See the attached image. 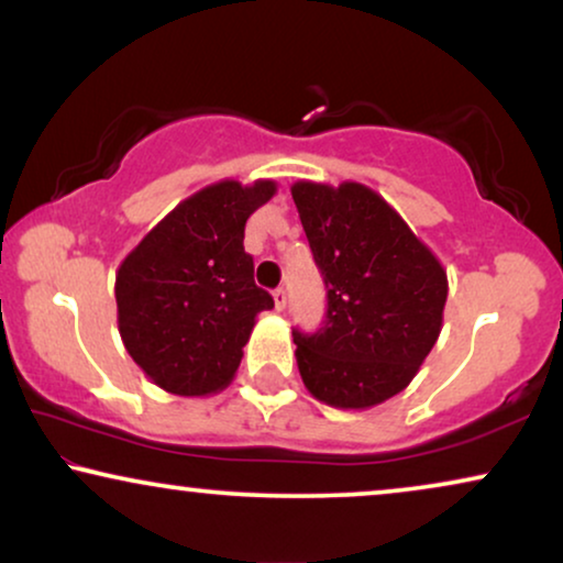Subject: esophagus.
<instances>
[{
  "mask_svg": "<svg viewBox=\"0 0 563 563\" xmlns=\"http://www.w3.org/2000/svg\"><path fill=\"white\" fill-rule=\"evenodd\" d=\"M274 307L276 310H284V307H287V291L284 289H274Z\"/></svg>",
  "mask_w": 563,
  "mask_h": 563,
  "instance_id": "esophagus-1",
  "label": "esophagus"
}]
</instances>
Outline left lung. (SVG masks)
I'll list each match as a JSON object with an SVG mask.
<instances>
[{
	"label": "left lung",
	"mask_w": 563,
	"mask_h": 563,
	"mask_svg": "<svg viewBox=\"0 0 563 563\" xmlns=\"http://www.w3.org/2000/svg\"><path fill=\"white\" fill-rule=\"evenodd\" d=\"M291 199L328 287L325 325L314 335L295 330L305 387L338 410L387 402L441 335L445 268L366 184L302 179Z\"/></svg>",
	"instance_id": "obj_1"
}]
</instances>
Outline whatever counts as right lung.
I'll return each mask as SVG.
<instances>
[{"label": "right lung", "mask_w": 563, "mask_h": 563, "mask_svg": "<svg viewBox=\"0 0 563 563\" xmlns=\"http://www.w3.org/2000/svg\"><path fill=\"white\" fill-rule=\"evenodd\" d=\"M276 181H214L181 199L122 258L118 330L130 358L168 395L207 397L233 382L258 312L274 299L253 282L245 220Z\"/></svg>", "instance_id": "add662e5"}]
</instances>
